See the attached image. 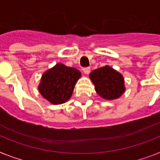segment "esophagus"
Returning <instances> with one entry per match:
<instances>
[{"label":"esophagus","instance_id":"34e87169","mask_svg":"<svg viewBox=\"0 0 160 160\" xmlns=\"http://www.w3.org/2000/svg\"><path fill=\"white\" fill-rule=\"evenodd\" d=\"M83 72H85L86 74H88L90 72H91V68L90 67H86V68H83Z\"/></svg>","mask_w":160,"mask_h":160}]
</instances>
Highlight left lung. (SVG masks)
<instances>
[{
  "instance_id": "obj_1",
  "label": "left lung",
  "mask_w": 160,
  "mask_h": 160,
  "mask_svg": "<svg viewBox=\"0 0 160 160\" xmlns=\"http://www.w3.org/2000/svg\"><path fill=\"white\" fill-rule=\"evenodd\" d=\"M90 78L94 83L96 92L106 100L118 98L125 91L122 76L109 66L93 70Z\"/></svg>"
}]
</instances>
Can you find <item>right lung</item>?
Here are the masks:
<instances>
[{
    "label": "right lung",
    "mask_w": 160,
    "mask_h": 160,
    "mask_svg": "<svg viewBox=\"0 0 160 160\" xmlns=\"http://www.w3.org/2000/svg\"><path fill=\"white\" fill-rule=\"evenodd\" d=\"M80 76L81 72L76 68L58 64L42 75L38 89L51 103L62 104L71 97Z\"/></svg>",
    "instance_id": "right-lung-1"
}]
</instances>
